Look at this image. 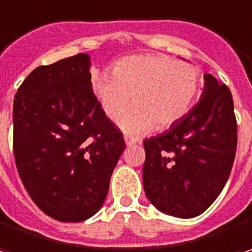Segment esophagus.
I'll list each match as a JSON object with an SVG mask.
<instances>
[{"label":"esophagus","mask_w":252,"mask_h":252,"mask_svg":"<svg viewBox=\"0 0 252 252\" xmlns=\"http://www.w3.org/2000/svg\"><path fill=\"white\" fill-rule=\"evenodd\" d=\"M124 139H126V145H134V144H137V142H139L137 138H135V137H129V135H126V137H124Z\"/></svg>","instance_id":"obj_1"}]
</instances>
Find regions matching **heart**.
<instances>
[{
    "label": "heart",
    "mask_w": 252,
    "mask_h": 252,
    "mask_svg": "<svg viewBox=\"0 0 252 252\" xmlns=\"http://www.w3.org/2000/svg\"><path fill=\"white\" fill-rule=\"evenodd\" d=\"M202 86V70L168 56L135 55L118 61L113 76L98 73L93 89L104 113L118 120L132 108L120 126L131 134H142L155 126L166 129L189 113Z\"/></svg>",
    "instance_id": "obj_1"
}]
</instances>
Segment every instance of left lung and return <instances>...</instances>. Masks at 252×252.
<instances>
[{"label":"left lung","mask_w":252,"mask_h":252,"mask_svg":"<svg viewBox=\"0 0 252 252\" xmlns=\"http://www.w3.org/2000/svg\"><path fill=\"white\" fill-rule=\"evenodd\" d=\"M142 181L159 212L181 219L202 214L227 183L237 151L230 89L204 74L199 103L163 134L144 139Z\"/></svg>","instance_id":"1"}]
</instances>
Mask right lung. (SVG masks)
Here are the masks:
<instances>
[{
  "label": "right lung",
  "instance_id": "1",
  "mask_svg": "<svg viewBox=\"0 0 252 252\" xmlns=\"http://www.w3.org/2000/svg\"><path fill=\"white\" fill-rule=\"evenodd\" d=\"M90 80V58L79 53L31 71L14 98L19 178L39 209L64 223L100 210L126 149Z\"/></svg>",
  "mask_w": 252,
  "mask_h": 252
}]
</instances>
